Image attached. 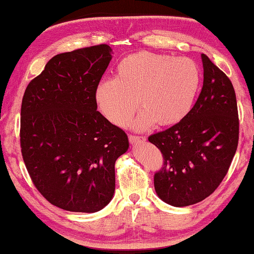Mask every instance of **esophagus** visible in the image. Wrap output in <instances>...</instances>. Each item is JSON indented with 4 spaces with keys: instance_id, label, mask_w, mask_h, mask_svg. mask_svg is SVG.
Listing matches in <instances>:
<instances>
[{
    "instance_id": "34e87169",
    "label": "esophagus",
    "mask_w": 254,
    "mask_h": 254,
    "mask_svg": "<svg viewBox=\"0 0 254 254\" xmlns=\"http://www.w3.org/2000/svg\"><path fill=\"white\" fill-rule=\"evenodd\" d=\"M146 138L142 137V135H135V134H130L128 135V141L131 142V144H141V142H145Z\"/></svg>"
}]
</instances>
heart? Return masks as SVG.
Listing matches in <instances>:
<instances>
[{
  "label": "heart",
  "mask_w": 254,
  "mask_h": 254,
  "mask_svg": "<svg viewBox=\"0 0 254 254\" xmlns=\"http://www.w3.org/2000/svg\"><path fill=\"white\" fill-rule=\"evenodd\" d=\"M116 72L117 77L103 78L96 85V102L103 115L120 127L126 126L140 106L131 122L138 131L155 123L166 127L181 122L199 91V67L185 57L134 53L120 61Z\"/></svg>",
  "instance_id": "1"
}]
</instances>
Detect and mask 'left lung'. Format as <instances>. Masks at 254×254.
Listing matches in <instances>:
<instances>
[{"mask_svg": "<svg viewBox=\"0 0 254 254\" xmlns=\"http://www.w3.org/2000/svg\"><path fill=\"white\" fill-rule=\"evenodd\" d=\"M203 84L193 108L181 122L148 137L162 153L154 174L160 199L175 207L208 197L223 181L238 146L239 120L233 84L201 54Z\"/></svg>", "mask_w": 254, "mask_h": 254, "instance_id": "1", "label": "left lung"}]
</instances>
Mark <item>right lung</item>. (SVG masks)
<instances>
[{
    "label": "right lung",
    "mask_w": 254,
    "mask_h": 254,
    "mask_svg": "<svg viewBox=\"0 0 254 254\" xmlns=\"http://www.w3.org/2000/svg\"><path fill=\"white\" fill-rule=\"evenodd\" d=\"M112 60L108 45L62 53L30 81L20 109L21 155L52 205L94 213L115 192V162L127 135L98 112L95 87Z\"/></svg>",
    "instance_id": "add662e5"
}]
</instances>
